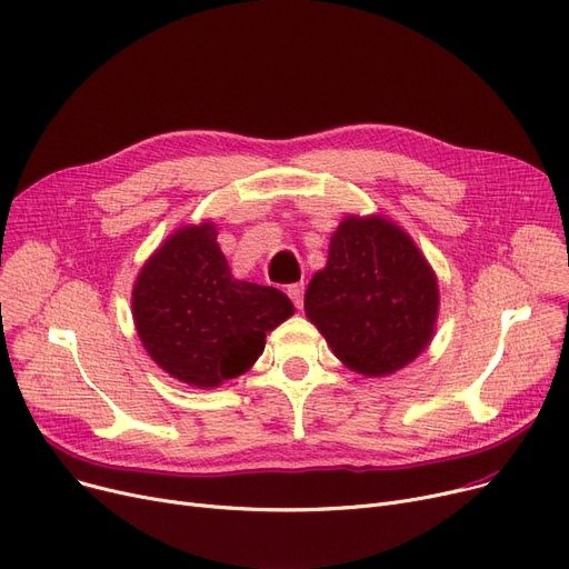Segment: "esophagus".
I'll return each mask as SVG.
<instances>
[{
    "mask_svg": "<svg viewBox=\"0 0 569 569\" xmlns=\"http://www.w3.org/2000/svg\"><path fill=\"white\" fill-rule=\"evenodd\" d=\"M288 297L292 299V305L297 309H301V305H305V283H292L288 286Z\"/></svg>",
    "mask_w": 569,
    "mask_h": 569,
    "instance_id": "esophagus-1",
    "label": "esophagus"
}]
</instances>
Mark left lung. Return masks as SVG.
Wrapping results in <instances>:
<instances>
[{"label": "left lung", "instance_id": "obj_1", "mask_svg": "<svg viewBox=\"0 0 569 569\" xmlns=\"http://www.w3.org/2000/svg\"><path fill=\"white\" fill-rule=\"evenodd\" d=\"M331 352L366 377L391 375L432 340L439 286L413 240L385 217H346L305 295Z\"/></svg>", "mask_w": 569, "mask_h": 569}]
</instances>
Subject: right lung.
Returning <instances> with one entry per match:
<instances>
[{"label": "right lung", "mask_w": 569, "mask_h": 569, "mask_svg": "<svg viewBox=\"0 0 569 569\" xmlns=\"http://www.w3.org/2000/svg\"><path fill=\"white\" fill-rule=\"evenodd\" d=\"M292 313L281 290L231 274L212 221L176 231L132 288V318L146 352L199 389L247 372L264 350V333Z\"/></svg>", "instance_id": "add662e5"}]
</instances>
